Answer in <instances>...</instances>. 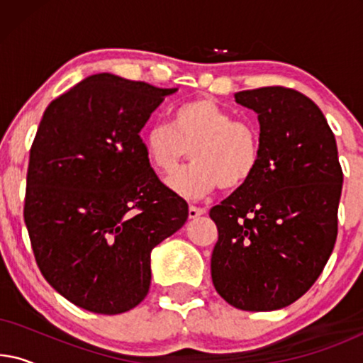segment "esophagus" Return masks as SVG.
<instances>
[{
    "label": "esophagus",
    "mask_w": 363,
    "mask_h": 363,
    "mask_svg": "<svg viewBox=\"0 0 363 363\" xmlns=\"http://www.w3.org/2000/svg\"><path fill=\"white\" fill-rule=\"evenodd\" d=\"M205 213H206L205 208L193 206V205H190V208H188V216H190V218H198V216L205 215Z\"/></svg>",
    "instance_id": "esophagus-1"
}]
</instances>
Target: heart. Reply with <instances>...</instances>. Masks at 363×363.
I'll return each instance as SVG.
<instances>
[{
    "label": "heart",
    "instance_id": "obj_1",
    "mask_svg": "<svg viewBox=\"0 0 363 363\" xmlns=\"http://www.w3.org/2000/svg\"><path fill=\"white\" fill-rule=\"evenodd\" d=\"M143 148L153 170L168 175L185 160L191 163L168 178L178 195L198 198L220 186L233 191L256 175L261 163V132L255 122L210 97H198L175 108L172 127L155 123L143 133Z\"/></svg>",
    "mask_w": 363,
    "mask_h": 363
}]
</instances>
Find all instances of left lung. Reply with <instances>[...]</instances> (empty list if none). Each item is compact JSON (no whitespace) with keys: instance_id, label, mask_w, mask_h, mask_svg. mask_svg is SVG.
<instances>
[{"instance_id":"left-lung-1","label":"left lung","mask_w":363,"mask_h":363,"mask_svg":"<svg viewBox=\"0 0 363 363\" xmlns=\"http://www.w3.org/2000/svg\"><path fill=\"white\" fill-rule=\"evenodd\" d=\"M257 113L256 175L210 210L218 228L211 279L241 311H276L304 296L337 240L344 173L334 132L304 94L271 86L235 94Z\"/></svg>"}]
</instances>
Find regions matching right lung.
Instances as JSON below:
<instances>
[{"instance_id": "add662e5", "label": "right lung", "mask_w": 363, "mask_h": 363, "mask_svg": "<svg viewBox=\"0 0 363 363\" xmlns=\"http://www.w3.org/2000/svg\"><path fill=\"white\" fill-rule=\"evenodd\" d=\"M175 92L104 72L44 111L24 223L44 279L82 309L113 315L140 304L152 250L185 225L186 201L160 182L140 138Z\"/></svg>"}]
</instances>
